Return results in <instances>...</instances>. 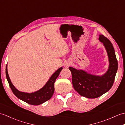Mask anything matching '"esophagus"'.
I'll list each match as a JSON object with an SVG mask.
<instances>
[{"label": "esophagus", "instance_id": "obj_1", "mask_svg": "<svg viewBox=\"0 0 125 125\" xmlns=\"http://www.w3.org/2000/svg\"><path fill=\"white\" fill-rule=\"evenodd\" d=\"M71 65V62L69 61H67L65 62L64 63V67L68 68H69V66H70Z\"/></svg>", "mask_w": 125, "mask_h": 125}]
</instances>
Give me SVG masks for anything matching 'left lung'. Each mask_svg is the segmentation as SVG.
I'll list each match as a JSON object with an SVG mask.
<instances>
[{
  "label": "left lung",
  "instance_id": "left-lung-1",
  "mask_svg": "<svg viewBox=\"0 0 125 125\" xmlns=\"http://www.w3.org/2000/svg\"><path fill=\"white\" fill-rule=\"evenodd\" d=\"M98 40L103 43L108 56L109 68L105 73L98 76L82 69L69 67L75 91L82 96L88 98L98 97L108 92L113 85L118 70V61L111 42L102 34H100Z\"/></svg>",
  "mask_w": 125,
  "mask_h": 125
}]
</instances>
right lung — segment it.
<instances>
[{
    "label": "right lung",
    "instance_id": "add662e5",
    "mask_svg": "<svg viewBox=\"0 0 125 125\" xmlns=\"http://www.w3.org/2000/svg\"><path fill=\"white\" fill-rule=\"evenodd\" d=\"M62 67L59 69L52 75L45 85L38 91L31 93L20 92L17 90L11 83L7 71V65L6 67V76L10 87L13 94L21 100L33 105H38L49 100L52 97L54 92V83L59 76Z\"/></svg>",
    "mask_w": 125,
    "mask_h": 125
}]
</instances>
